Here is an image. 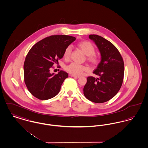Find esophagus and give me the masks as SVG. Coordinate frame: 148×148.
<instances>
[{
  "mask_svg": "<svg viewBox=\"0 0 148 148\" xmlns=\"http://www.w3.org/2000/svg\"><path fill=\"white\" fill-rule=\"evenodd\" d=\"M70 76H71V77H73V78H79V77H78V76H77V75H72V74H71V75H70Z\"/></svg>",
  "mask_w": 148,
  "mask_h": 148,
  "instance_id": "esophagus-1",
  "label": "esophagus"
}]
</instances>
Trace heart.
Segmentation results:
<instances>
[{
	"mask_svg": "<svg viewBox=\"0 0 148 148\" xmlns=\"http://www.w3.org/2000/svg\"><path fill=\"white\" fill-rule=\"evenodd\" d=\"M78 47L81 51L87 56V60L92 65H96L99 63L100 58L98 55L95 53V48L94 46L88 41H82L78 44ZM71 52V47H67L63 54L65 59L68 60L70 56ZM66 70L72 75H80L82 74L84 71H87L88 68L83 65H79L75 62H72L66 66Z\"/></svg>",
	"mask_w": 148,
	"mask_h": 148,
	"instance_id": "obj_1",
	"label": "heart"
}]
</instances>
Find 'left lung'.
Masks as SVG:
<instances>
[{
  "instance_id": "left-lung-1",
  "label": "left lung",
  "mask_w": 148,
  "mask_h": 148,
  "mask_svg": "<svg viewBox=\"0 0 148 148\" xmlns=\"http://www.w3.org/2000/svg\"><path fill=\"white\" fill-rule=\"evenodd\" d=\"M89 38L97 47L101 61L93 71L99 76L88 77L83 88V93L89 100L102 103L110 100L119 91L124 77V62L117 48L109 41L97 35H90Z\"/></svg>"
}]
</instances>
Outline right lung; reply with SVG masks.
I'll return each instance as SVG.
<instances>
[{
  "instance_id": "add662e5",
  "label": "right lung",
  "mask_w": 148,
  "mask_h": 148,
  "mask_svg": "<svg viewBox=\"0 0 148 148\" xmlns=\"http://www.w3.org/2000/svg\"><path fill=\"white\" fill-rule=\"evenodd\" d=\"M75 39L66 35H52L40 40L30 49L23 65L24 81L34 97L46 100L59 93L68 74L61 70L55 75L50 73V69L62 58L65 48Z\"/></svg>"
}]
</instances>
